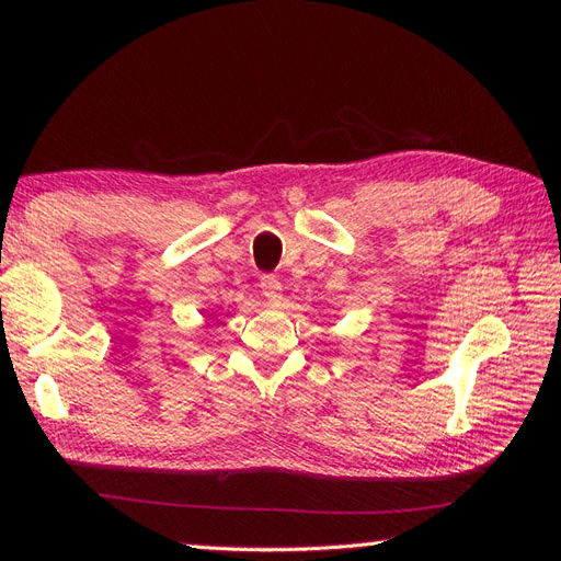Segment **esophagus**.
Listing matches in <instances>:
<instances>
[{
	"mask_svg": "<svg viewBox=\"0 0 561 561\" xmlns=\"http://www.w3.org/2000/svg\"><path fill=\"white\" fill-rule=\"evenodd\" d=\"M260 289H262V294L267 296L270 301H277L279 299V291H282V282L274 277V274H262V277H260Z\"/></svg>",
	"mask_w": 561,
	"mask_h": 561,
	"instance_id": "34e87169",
	"label": "esophagus"
}]
</instances>
